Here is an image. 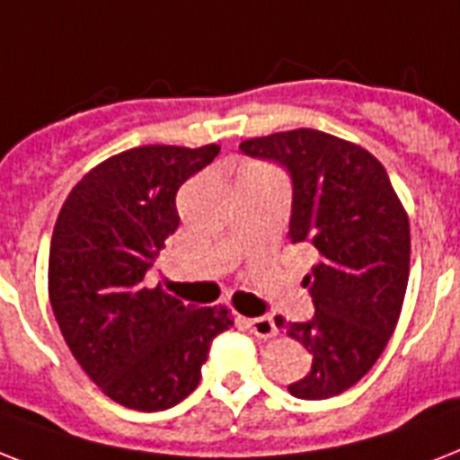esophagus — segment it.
<instances>
[{
	"instance_id": "1",
	"label": "esophagus",
	"mask_w": 460,
	"mask_h": 460,
	"mask_svg": "<svg viewBox=\"0 0 460 460\" xmlns=\"http://www.w3.org/2000/svg\"><path fill=\"white\" fill-rule=\"evenodd\" d=\"M245 323H248L250 333H255L257 338H274L279 333L276 321L271 316H255V319H248Z\"/></svg>"
}]
</instances>
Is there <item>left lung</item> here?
<instances>
[{
	"label": "left lung",
	"mask_w": 460,
	"mask_h": 460,
	"mask_svg": "<svg viewBox=\"0 0 460 460\" xmlns=\"http://www.w3.org/2000/svg\"><path fill=\"white\" fill-rule=\"evenodd\" d=\"M238 148L288 172V236L319 252L302 281L314 316L300 323L276 319L312 354V368L288 392L297 399L335 397L371 371L394 333L409 283V217L385 167L361 146L293 129Z\"/></svg>",
	"instance_id": "left-lung-1"
}]
</instances>
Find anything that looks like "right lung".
<instances>
[{"label":"right lung","mask_w":460,"mask_h":460,"mask_svg":"<svg viewBox=\"0 0 460 460\" xmlns=\"http://www.w3.org/2000/svg\"><path fill=\"white\" fill-rule=\"evenodd\" d=\"M219 146H141L82 177L56 219L49 300L77 364L134 411H165L198 387L226 307L184 305L146 274L177 231V191Z\"/></svg>","instance_id":"1"}]
</instances>
